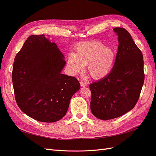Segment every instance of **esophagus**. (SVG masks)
<instances>
[{"label": "esophagus", "instance_id": "esophagus-1", "mask_svg": "<svg viewBox=\"0 0 156 156\" xmlns=\"http://www.w3.org/2000/svg\"><path fill=\"white\" fill-rule=\"evenodd\" d=\"M80 84H81V86L82 87H86L87 86V83L86 82H84L83 81H80Z\"/></svg>", "mask_w": 156, "mask_h": 156}]
</instances>
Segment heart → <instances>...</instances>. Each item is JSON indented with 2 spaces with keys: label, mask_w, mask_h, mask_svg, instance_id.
Masks as SVG:
<instances>
[{
  "label": "heart",
  "mask_w": 156,
  "mask_h": 156,
  "mask_svg": "<svg viewBox=\"0 0 156 156\" xmlns=\"http://www.w3.org/2000/svg\"><path fill=\"white\" fill-rule=\"evenodd\" d=\"M115 60V52L102 42L92 41L83 42L77 46L75 54L70 53L68 64L73 73H81L87 66L88 73L94 79L106 75L112 67Z\"/></svg>",
  "instance_id": "heart-1"
}]
</instances>
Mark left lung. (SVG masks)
Returning <instances> with one entry per match:
<instances>
[{
  "label": "left lung",
  "mask_w": 156,
  "mask_h": 156,
  "mask_svg": "<svg viewBox=\"0 0 156 156\" xmlns=\"http://www.w3.org/2000/svg\"><path fill=\"white\" fill-rule=\"evenodd\" d=\"M119 48L111 72L89 85L90 109L100 120H110L133 109L144 81L142 52L124 28H115Z\"/></svg>",
  "instance_id": "1"
}]
</instances>
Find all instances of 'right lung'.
<instances>
[{
    "label": "right lung",
    "instance_id": "obj_1",
    "mask_svg": "<svg viewBox=\"0 0 156 156\" xmlns=\"http://www.w3.org/2000/svg\"><path fill=\"white\" fill-rule=\"evenodd\" d=\"M14 60L12 83L20 109L42 122L62 119L81 86L76 78L61 73L66 62L56 44L44 34L31 35Z\"/></svg>",
    "mask_w": 156,
    "mask_h": 156
}]
</instances>
